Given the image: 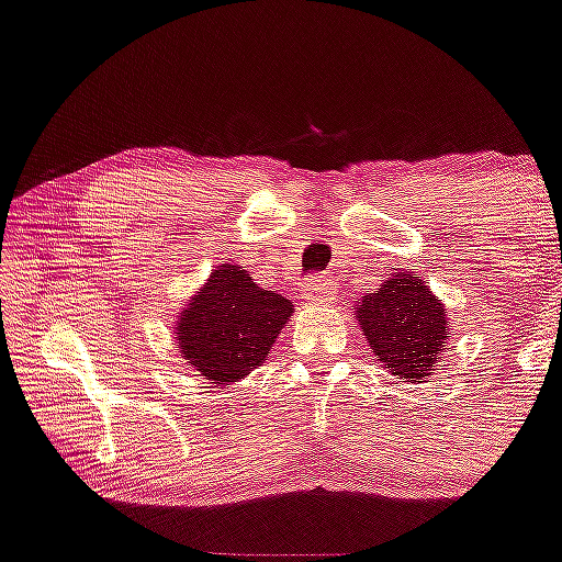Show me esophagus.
Masks as SVG:
<instances>
[{
	"label": "esophagus",
	"mask_w": 562,
	"mask_h": 562,
	"mask_svg": "<svg viewBox=\"0 0 562 562\" xmlns=\"http://www.w3.org/2000/svg\"><path fill=\"white\" fill-rule=\"evenodd\" d=\"M301 299L308 303H327L333 299V282L327 277H311V280L303 282Z\"/></svg>",
	"instance_id": "obj_1"
}]
</instances>
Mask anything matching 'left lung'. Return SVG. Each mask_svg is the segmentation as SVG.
Instances as JSON below:
<instances>
[{
	"mask_svg": "<svg viewBox=\"0 0 562 562\" xmlns=\"http://www.w3.org/2000/svg\"><path fill=\"white\" fill-rule=\"evenodd\" d=\"M371 353L395 380L416 384L435 374L448 340V308L411 272H395L356 311Z\"/></svg>",
	"mask_w": 562,
	"mask_h": 562,
	"instance_id": "1",
	"label": "left lung"
}]
</instances>
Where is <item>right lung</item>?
Instances as JSON below:
<instances>
[{"label": "right lung", "instance_id": "add662e5", "mask_svg": "<svg viewBox=\"0 0 562 562\" xmlns=\"http://www.w3.org/2000/svg\"><path fill=\"white\" fill-rule=\"evenodd\" d=\"M290 316L288 299L256 285L238 263H222L180 311L175 335L188 367L225 387L267 361Z\"/></svg>", "mask_w": 562, "mask_h": 562}]
</instances>
